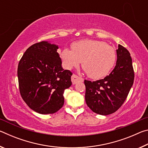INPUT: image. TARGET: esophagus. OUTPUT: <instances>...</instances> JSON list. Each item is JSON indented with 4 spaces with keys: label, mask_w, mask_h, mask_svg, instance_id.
I'll return each mask as SVG.
<instances>
[{
    "label": "esophagus",
    "mask_w": 148,
    "mask_h": 148,
    "mask_svg": "<svg viewBox=\"0 0 148 148\" xmlns=\"http://www.w3.org/2000/svg\"><path fill=\"white\" fill-rule=\"evenodd\" d=\"M71 80L72 82V84H76L78 82H84V79L82 78L81 77L77 76L76 74H73L71 77Z\"/></svg>",
    "instance_id": "esophagus-1"
}]
</instances>
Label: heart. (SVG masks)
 <instances>
[{
	"label": "heart",
	"instance_id": "b5f03b06",
	"mask_svg": "<svg viewBox=\"0 0 148 148\" xmlns=\"http://www.w3.org/2000/svg\"><path fill=\"white\" fill-rule=\"evenodd\" d=\"M72 47L73 51L66 47L60 53L65 67L76 68L82 62L83 69L92 79L107 76L116 64V50L104 42L85 40L75 42Z\"/></svg>",
	"mask_w": 148,
	"mask_h": 148
}]
</instances>
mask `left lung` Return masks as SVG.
Listing matches in <instances>:
<instances>
[{
    "label": "left lung",
    "mask_w": 148,
    "mask_h": 148,
    "mask_svg": "<svg viewBox=\"0 0 148 148\" xmlns=\"http://www.w3.org/2000/svg\"><path fill=\"white\" fill-rule=\"evenodd\" d=\"M116 66L108 76L95 82L85 79L86 104L95 113L106 116L123 104L134 82V70L129 51L121 45L116 49Z\"/></svg>",
    "instance_id": "left-lung-1"
}]
</instances>
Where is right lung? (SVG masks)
<instances>
[{
	"mask_svg": "<svg viewBox=\"0 0 148 148\" xmlns=\"http://www.w3.org/2000/svg\"><path fill=\"white\" fill-rule=\"evenodd\" d=\"M59 46L42 41L30 46L17 68L19 91L30 108L40 114H54L64 104L63 92L72 85V72L64 70Z\"/></svg>",
	"mask_w": 148,
	"mask_h": 148,
	"instance_id": "add662e5",
	"label": "right lung"
}]
</instances>
